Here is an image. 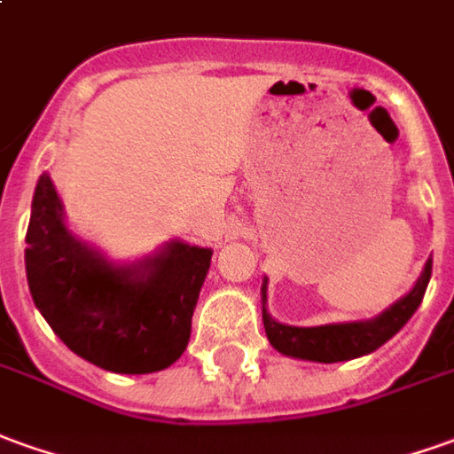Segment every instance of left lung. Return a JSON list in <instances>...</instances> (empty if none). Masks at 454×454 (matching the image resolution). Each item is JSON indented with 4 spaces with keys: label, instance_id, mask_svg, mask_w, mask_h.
<instances>
[{
    "label": "left lung",
    "instance_id": "left-lung-1",
    "mask_svg": "<svg viewBox=\"0 0 454 454\" xmlns=\"http://www.w3.org/2000/svg\"><path fill=\"white\" fill-rule=\"evenodd\" d=\"M433 274V259L425 262L420 279L415 281L411 294H405L400 301L383 311L371 321H348V324H326V326H286L267 314V279L262 284V318L267 328L269 343L284 356L317 361V364H339L351 361L358 356L376 351L386 340L393 339L400 328L408 324V318L420 306L427 289V281Z\"/></svg>",
    "mask_w": 454,
    "mask_h": 454
}]
</instances>
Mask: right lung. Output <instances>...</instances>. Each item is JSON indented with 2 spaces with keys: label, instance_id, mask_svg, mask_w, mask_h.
I'll return each mask as SVG.
<instances>
[{
  "label": "right lung",
  "instance_id": "add662e5",
  "mask_svg": "<svg viewBox=\"0 0 454 454\" xmlns=\"http://www.w3.org/2000/svg\"><path fill=\"white\" fill-rule=\"evenodd\" d=\"M27 245L31 299L76 356L128 376L183 356L212 249L170 242L155 257L118 267L66 230L49 175L36 183Z\"/></svg>",
  "mask_w": 454,
  "mask_h": 454
}]
</instances>
